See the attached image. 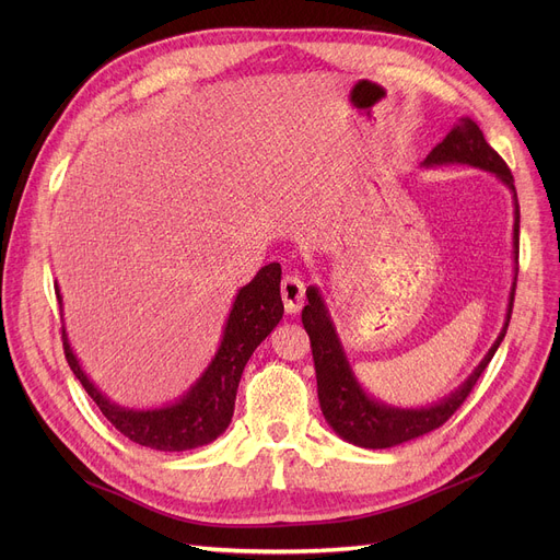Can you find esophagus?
<instances>
[{"label": "esophagus", "instance_id": "1", "mask_svg": "<svg viewBox=\"0 0 560 560\" xmlns=\"http://www.w3.org/2000/svg\"><path fill=\"white\" fill-rule=\"evenodd\" d=\"M306 298V285L298 275H285L281 279V300L288 313H300Z\"/></svg>", "mask_w": 560, "mask_h": 560}]
</instances>
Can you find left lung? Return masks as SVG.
Wrapping results in <instances>:
<instances>
[{"instance_id":"left-lung-1","label":"left lung","mask_w":560,"mask_h":560,"mask_svg":"<svg viewBox=\"0 0 560 560\" xmlns=\"http://www.w3.org/2000/svg\"><path fill=\"white\" fill-rule=\"evenodd\" d=\"M424 163H429V165H433V163H469L475 167H483L488 172H494L499 179H502L515 192L511 167L486 142L481 129L472 120H469V117H460V122L443 138V142H438L433 147ZM513 231H515L513 238H515V254H517V243H520L517 195H515V229ZM513 298H515V288L511 292V308H509L506 325H504L502 334H499L497 342L492 345V349L488 351V357L481 361V365L475 370V374L469 376L456 393H452L447 399H443L431 408L399 410V408H390V406H384L378 401H372L361 390L354 374H351V370H349V363L342 354L340 342L334 334L325 304L319 302L317 292L311 288L306 292L308 304L302 311V325L311 338L315 378H317V399H319L322 416L327 418V422L334 427V431L340 438L349 440L351 445L368 447V450H386L393 445H401V443H406V440H413L418 435L440 429L463 406V401L469 397V393H472L481 372L488 368L490 359L494 357L499 342L504 340L509 322H511V313H513Z\"/></svg>"}]
</instances>
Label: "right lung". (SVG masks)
<instances>
[{
  "label": "right lung",
  "instance_id": "right-lung-1",
  "mask_svg": "<svg viewBox=\"0 0 560 560\" xmlns=\"http://www.w3.org/2000/svg\"><path fill=\"white\" fill-rule=\"evenodd\" d=\"M279 283L281 265L270 262L238 292L213 363L192 386V390L174 406L156 410H127L110 404L79 368V361L68 345L66 329H61L66 361L81 381L85 393L100 406L104 418L122 435L133 440L136 445L161 452H186L209 445L220 433H224L231 422L235 393H238L241 376L249 357L279 325L283 315ZM56 298L61 300L58 288Z\"/></svg>",
  "mask_w": 560,
  "mask_h": 560
}]
</instances>
